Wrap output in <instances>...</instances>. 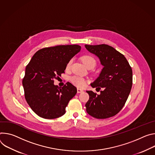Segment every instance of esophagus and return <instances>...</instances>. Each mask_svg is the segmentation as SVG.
Masks as SVG:
<instances>
[{
  "label": "esophagus",
  "instance_id": "obj_1",
  "mask_svg": "<svg viewBox=\"0 0 155 155\" xmlns=\"http://www.w3.org/2000/svg\"><path fill=\"white\" fill-rule=\"evenodd\" d=\"M77 92H78V93H82V92H84V91H83L82 89H79V88H78V89H77Z\"/></svg>",
  "mask_w": 155,
  "mask_h": 155
}]
</instances>
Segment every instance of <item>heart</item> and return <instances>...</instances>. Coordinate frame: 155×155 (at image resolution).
<instances>
[{
    "label": "heart",
    "mask_w": 155,
    "mask_h": 155,
    "mask_svg": "<svg viewBox=\"0 0 155 155\" xmlns=\"http://www.w3.org/2000/svg\"><path fill=\"white\" fill-rule=\"evenodd\" d=\"M81 60L83 62V63L84 64V65L87 68H94L95 66L96 63H97V61H96V60L95 59V58L90 55H84L83 57H82ZM72 63H73V59L70 60L68 62V63L66 64V67L67 70L70 69ZM70 80H71V82L74 85H76V86H77L78 87H81V88L84 87L85 85V84H86L85 80L83 78H81V77H79L78 76H74L71 77Z\"/></svg>",
    "instance_id": "1"
}]
</instances>
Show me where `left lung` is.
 <instances>
[{
	"mask_svg": "<svg viewBox=\"0 0 155 155\" xmlns=\"http://www.w3.org/2000/svg\"><path fill=\"white\" fill-rule=\"evenodd\" d=\"M97 55L104 66L92 87L103 89L100 94L86 91L89 99L85 104L87 113L97 119L115 116L124 106L132 85V70L126 57L113 47L107 45H85Z\"/></svg>",
	"mask_w": 155,
	"mask_h": 155,
	"instance_id": "1",
	"label": "left lung"
}]
</instances>
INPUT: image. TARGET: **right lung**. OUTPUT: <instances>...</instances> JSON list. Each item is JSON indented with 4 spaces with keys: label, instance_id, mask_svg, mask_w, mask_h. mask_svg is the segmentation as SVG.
Returning <instances> with one entry per match:
<instances>
[{
    "label": "right lung",
    "instance_id": "add662e5",
    "mask_svg": "<svg viewBox=\"0 0 155 155\" xmlns=\"http://www.w3.org/2000/svg\"><path fill=\"white\" fill-rule=\"evenodd\" d=\"M81 48L79 45L43 48L36 51L27 64L22 81L25 97L32 110L39 116L51 119L65 113L77 89L70 82L60 87L54 84V79L64 73L68 62Z\"/></svg>",
    "mask_w": 155,
    "mask_h": 155
}]
</instances>
